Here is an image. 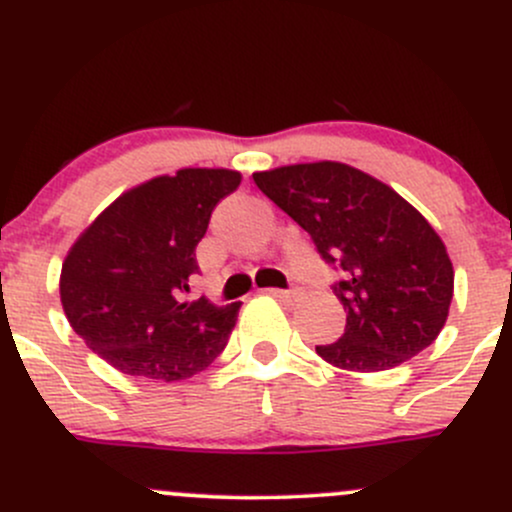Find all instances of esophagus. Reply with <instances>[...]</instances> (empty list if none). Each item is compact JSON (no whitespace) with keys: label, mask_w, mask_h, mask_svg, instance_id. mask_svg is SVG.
Wrapping results in <instances>:
<instances>
[{"label":"esophagus","mask_w":512,"mask_h":512,"mask_svg":"<svg viewBox=\"0 0 512 512\" xmlns=\"http://www.w3.org/2000/svg\"><path fill=\"white\" fill-rule=\"evenodd\" d=\"M270 294L279 301H292L297 297V289H270Z\"/></svg>","instance_id":"34e87169"}]
</instances>
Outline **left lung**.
Instances as JSON below:
<instances>
[{
	"label": "left lung",
	"mask_w": 512,
	"mask_h": 512,
	"mask_svg": "<svg viewBox=\"0 0 512 512\" xmlns=\"http://www.w3.org/2000/svg\"><path fill=\"white\" fill-rule=\"evenodd\" d=\"M252 179L341 272L333 292L346 309V331L316 346L326 363L378 373L437 341L454 267L437 230L400 193L341 161L279 166Z\"/></svg>",
	"instance_id": "8db88e82"
}]
</instances>
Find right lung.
Masks as SVG:
<instances>
[{
  "label": "right lung",
  "mask_w": 512,
  "mask_h": 512,
  "mask_svg": "<svg viewBox=\"0 0 512 512\" xmlns=\"http://www.w3.org/2000/svg\"><path fill=\"white\" fill-rule=\"evenodd\" d=\"M230 169H179L129 188L73 242L61 270L68 324L125 375L186 380L228 346L240 304L191 301L196 245L220 198L240 186Z\"/></svg>",
  "instance_id": "1"
}]
</instances>
